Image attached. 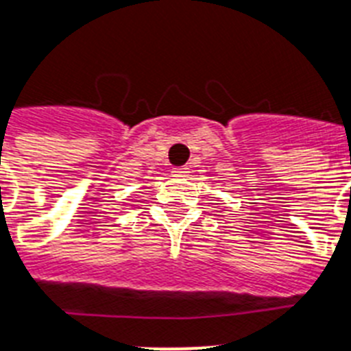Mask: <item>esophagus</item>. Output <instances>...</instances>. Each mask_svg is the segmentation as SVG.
<instances>
[{"mask_svg": "<svg viewBox=\"0 0 351 351\" xmlns=\"http://www.w3.org/2000/svg\"><path fill=\"white\" fill-rule=\"evenodd\" d=\"M173 173H175V176H185L189 173V167H176Z\"/></svg>", "mask_w": 351, "mask_h": 351, "instance_id": "esophagus-1", "label": "esophagus"}]
</instances>
